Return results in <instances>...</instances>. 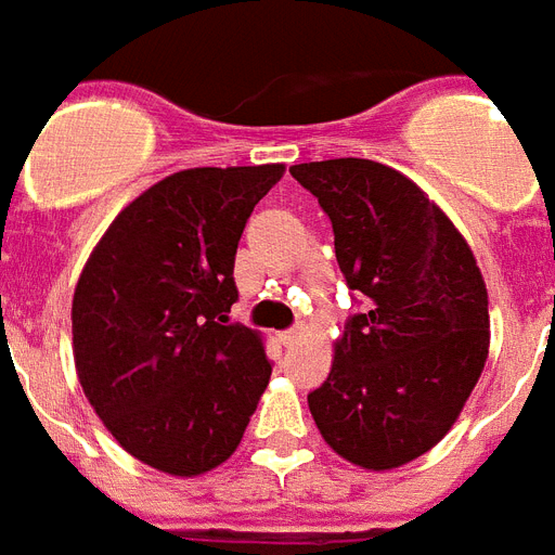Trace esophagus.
Returning <instances> with one entry per match:
<instances>
[{"label": "esophagus", "mask_w": 555, "mask_h": 555, "mask_svg": "<svg viewBox=\"0 0 555 555\" xmlns=\"http://www.w3.org/2000/svg\"><path fill=\"white\" fill-rule=\"evenodd\" d=\"M298 338H300V330H298V326H295V330L281 332V340H283V344H286V347H292V344H298Z\"/></svg>", "instance_id": "obj_1"}]
</instances>
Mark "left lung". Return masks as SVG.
Returning <instances> with one entry per match:
<instances>
[{"label": "left lung", "instance_id": "8db88e82", "mask_svg": "<svg viewBox=\"0 0 555 555\" xmlns=\"http://www.w3.org/2000/svg\"><path fill=\"white\" fill-rule=\"evenodd\" d=\"M292 177L330 215L347 286L363 295L309 392L323 441L363 469H392L441 441L481 378L487 286L453 220L396 168L340 157Z\"/></svg>", "mask_w": 555, "mask_h": 555}]
</instances>
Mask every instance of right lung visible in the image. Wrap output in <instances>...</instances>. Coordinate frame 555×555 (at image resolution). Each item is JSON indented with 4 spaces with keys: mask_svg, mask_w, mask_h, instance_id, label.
I'll use <instances>...</instances> for the list:
<instances>
[{
    "mask_svg": "<svg viewBox=\"0 0 555 555\" xmlns=\"http://www.w3.org/2000/svg\"><path fill=\"white\" fill-rule=\"evenodd\" d=\"M281 163L185 168L128 203L79 274L74 363L119 447L192 478L237 450L272 363L229 323L234 255Z\"/></svg>",
    "mask_w": 555,
    "mask_h": 555,
    "instance_id": "right-lung-1",
    "label": "right lung"
}]
</instances>
